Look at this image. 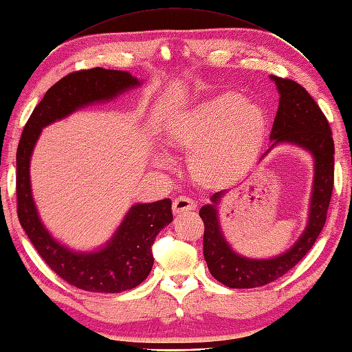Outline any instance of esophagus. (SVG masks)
I'll use <instances>...</instances> for the list:
<instances>
[{"instance_id":"1","label":"esophagus","mask_w":352,"mask_h":352,"mask_svg":"<svg viewBox=\"0 0 352 352\" xmlns=\"http://www.w3.org/2000/svg\"><path fill=\"white\" fill-rule=\"evenodd\" d=\"M192 209H196V203H194L190 197L179 196L173 200V212L176 215L186 212V210H192Z\"/></svg>"}]
</instances>
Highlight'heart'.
<instances>
[{"mask_svg": "<svg viewBox=\"0 0 352 352\" xmlns=\"http://www.w3.org/2000/svg\"><path fill=\"white\" fill-rule=\"evenodd\" d=\"M268 131V114L235 90H224L177 113L166 128L170 146L191 152L190 175L200 188L224 190L252 168ZM167 166L164 153L156 156Z\"/></svg>", "mask_w": 352, "mask_h": 352, "instance_id": "1", "label": "heart"}]
</instances>
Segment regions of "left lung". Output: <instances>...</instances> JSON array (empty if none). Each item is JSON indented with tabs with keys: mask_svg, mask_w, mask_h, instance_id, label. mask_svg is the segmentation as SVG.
<instances>
[{
	"mask_svg": "<svg viewBox=\"0 0 352 352\" xmlns=\"http://www.w3.org/2000/svg\"><path fill=\"white\" fill-rule=\"evenodd\" d=\"M271 78L276 81L280 93L278 110L270 134V138L274 140L271 147L277 143H294L307 149L315 158L309 223L301 238L282 256L262 261L247 259L233 252L223 236L215 206L224 192H215L210 197L212 203L203 206L199 212L205 224L203 256L214 278L233 289L268 285L292 270L314 247L321 233L333 194L334 142L329 120L302 85L289 78Z\"/></svg>",
	"mask_w": 352,
	"mask_h": 352,
	"instance_id": "8db88e82",
	"label": "left lung"
}]
</instances>
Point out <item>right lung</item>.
Listing matches in <instances>:
<instances>
[{"instance_id": "1", "label": "right lung", "mask_w": 352, "mask_h": 352, "mask_svg": "<svg viewBox=\"0 0 352 352\" xmlns=\"http://www.w3.org/2000/svg\"><path fill=\"white\" fill-rule=\"evenodd\" d=\"M140 85L137 78L122 70L93 67L61 78L45 93L31 113L16 152L18 218L37 253L57 276L89 292L117 294L138 286L153 265L152 245L161 229L173 221L171 200L132 206L108 244L93 253H74L57 241L38 220L31 196L30 158L46 124L74 113L76 108L116 98Z\"/></svg>"}]
</instances>
